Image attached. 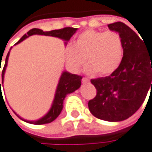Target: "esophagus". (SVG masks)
<instances>
[{
    "label": "esophagus",
    "instance_id": "esophagus-1",
    "mask_svg": "<svg viewBox=\"0 0 152 152\" xmlns=\"http://www.w3.org/2000/svg\"><path fill=\"white\" fill-rule=\"evenodd\" d=\"M89 82H90V80L88 78H86V77H83L82 78V83L83 84H86V83H89Z\"/></svg>",
    "mask_w": 152,
    "mask_h": 152
}]
</instances>
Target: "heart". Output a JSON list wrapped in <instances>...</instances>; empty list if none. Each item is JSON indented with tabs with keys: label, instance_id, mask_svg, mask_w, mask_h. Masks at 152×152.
Segmentation results:
<instances>
[{
	"label": "heart",
	"instance_id": "1",
	"mask_svg": "<svg viewBox=\"0 0 152 152\" xmlns=\"http://www.w3.org/2000/svg\"><path fill=\"white\" fill-rule=\"evenodd\" d=\"M124 55V43L115 31L86 30L77 38L74 44L66 45L65 58L67 66L77 72L86 61L85 71L99 75L112 74L120 65Z\"/></svg>",
	"mask_w": 152,
	"mask_h": 152
}]
</instances>
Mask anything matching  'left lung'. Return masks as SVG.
<instances>
[{
  "mask_svg": "<svg viewBox=\"0 0 152 152\" xmlns=\"http://www.w3.org/2000/svg\"><path fill=\"white\" fill-rule=\"evenodd\" d=\"M108 28L121 36L124 57L110 75L91 79L96 95L88 102V108L101 120L121 122L131 117L143 104L151 85L152 90V49H148L142 38L124 22L109 24Z\"/></svg>",
  "mask_w": 152,
  "mask_h": 152,
  "instance_id": "left-lung-1",
  "label": "left lung"
}]
</instances>
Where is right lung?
Masks as SVG:
<instances>
[{"label":"right lung","mask_w":152,"mask_h":152,"mask_svg":"<svg viewBox=\"0 0 152 152\" xmlns=\"http://www.w3.org/2000/svg\"><path fill=\"white\" fill-rule=\"evenodd\" d=\"M77 28H70V27L64 28H61V29H54V30H50V31H43L42 29H39V28H32V29L28 30L27 32V34H25L15 45L20 43L21 41H23L24 39H26L27 38H28L29 36H32V35H45V36L56 37V38L60 39H63L65 41V44L66 45L67 41L71 39V37L75 33V32H77ZM10 49H12V48H10ZM9 56H10V51L7 54V57H6V59H5V64H4L3 69H2V73H1L2 83H3V79H4L5 70H6V67H7V65H8ZM81 79H82L81 75L71 74V73H69L67 71H63L61 77L59 78L57 89H56L55 97H54L52 105H51L49 111L43 117H41L40 119L36 120V121H27V120H25V119L20 117L18 114L17 115L21 119L22 121L32 124H49V123L53 122L60 114V113H61V111L63 109V103H64V100L66 98V94L75 92V90H77L81 86ZM0 90H1V81Z\"/></svg>","instance_id":"obj_1"}]
</instances>
